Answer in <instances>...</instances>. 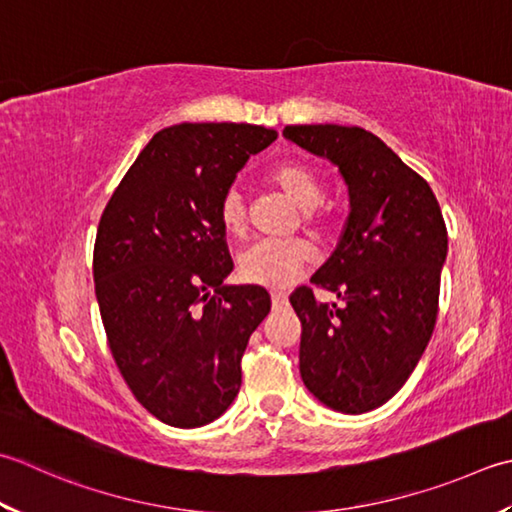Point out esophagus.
<instances>
[{
	"instance_id": "obj_1",
	"label": "esophagus",
	"mask_w": 512,
	"mask_h": 512,
	"mask_svg": "<svg viewBox=\"0 0 512 512\" xmlns=\"http://www.w3.org/2000/svg\"><path fill=\"white\" fill-rule=\"evenodd\" d=\"M284 306H286V295L275 293V295H273V308L277 310V308H284Z\"/></svg>"
}]
</instances>
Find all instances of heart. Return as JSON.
Listing matches in <instances>:
<instances>
[{"mask_svg":"<svg viewBox=\"0 0 512 512\" xmlns=\"http://www.w3.org/2000/svg\"><path fill=\"white\" fill-rule=\"evenodd\" d=\"M273 182L293 199V202L306 210L304 219L308 224H317L319 204L326 197L324 175L315 166L286 162L273 170ZM219 222L224 224L228 233H244L248 222L246 197L239 186H228L217 204ZM310 259V248L302 239H259L250 244L239 255V275L246 282L266 286V288H286L293 284L299 270Z\"/></svg>","mask_w":512,"mask_h":512,"instance_id":"heart-1","label":"heart"}]
</instances>
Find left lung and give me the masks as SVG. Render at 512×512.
Returning a JSON list of instances; mask_svg holds the SVG:
<instances>
[{"mask_svg":"<svg viewBox=\"0 0 512 512\" xmlns=\"http://www.w3.org/2000/svg\"><path fill=\"white\" fill-rule=\"evenodd\" d=\"M284 137L333 162L350 213L335 253L310 277L342 299L322 304L299 286V373L319 402L368 413L413 373L435 330L448 233L428 182L359 126H286Z\"/></svg>","mask_w":512,"mask_h":512,"instance_id":"8db88e82","label":"left lung"}]
</instances>
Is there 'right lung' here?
<instances>
[{
    "mask_svg": "<svg viewBox=\"0 0 512 512\" xmlns=\"http://www.w3.org/2000/svg\"><path fill=\"white\" fill-rule=\"evenodd\" d=\"M275 139L228 122L159 130L99 219L93 277L110 353L168 426H206L233 404L248 339L270 313L266 288L224 286L233 259L217 204Z\"/></svg>",
    "mask_w": 512,
    "mask_h": 512,
    "instance_id": "add662e5",
    "label": "right lung"
}]
</instances>
